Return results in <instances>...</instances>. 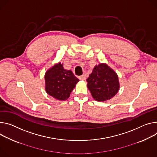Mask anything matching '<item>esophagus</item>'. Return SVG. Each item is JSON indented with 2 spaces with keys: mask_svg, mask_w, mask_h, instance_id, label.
I'll return each mask as SVG.
<instances>
[{
  "mask_svg": "<svg viewBox=\"0 0 157 157\" xmlns=\"http://www.w3.org/2000/svg\"><path fill=\"white\" fill-rule=\"evenodd\" d=\"M79 79L80 80H85V79H86V76H85V75L80 76H79Z\"/></svg>",
  "mask_w": 157,
  "mask_h": 157,
  "instance_id": "34e87169",
  "label": "esophagus"
}]
</instances>
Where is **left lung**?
Wrapping results in <instances>:
<instances>
[{
  "label": "left lung",
  "instance_id": "left-lung-1",
  "mask_svg": "<svg viewBox=\"0 0 157 157\" xmlns=\"http://www.w3.org/2000/svg\"><path fill=\"white\" fill-rule=\"evenodd\" d=\"M86 81L92 96L98 101L111 99L119 90L117 73L105 64L96 66Z\"/></svg>",
  "mask_w": 157,
  "mask_h": 157
}]
</instances>
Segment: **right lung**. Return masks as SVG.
Returning <instances> with one entry per match:
<instances>
[{"label":"right lung","instance_id":"add662e5","mask_svg":"<svg viewBox=\"0 0 157 157\" xmlns=\"http://www.w3.org/2000/svg\"><path fill=\"white\" fill-rule=\"evenodd\" d=\"M79 79L70 70H66L60 63L49 69L45 75L46 91L48 94L59 100H65Z\"/></svg>","mask_w":157,"mask_h":157}]
</instances>
